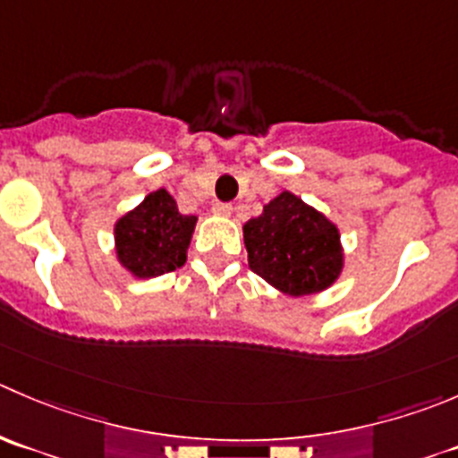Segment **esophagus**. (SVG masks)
<instances>
[{
  "mask_svg": "<svg viewBox=\"0 0 458 458\" xmlns=\"http://www.w3.org/2000/svg\"><path fill=\"white\" fill-rule=\"evenodd\" d=\"M212 212L219 216H230L233 215V206H230V203H215V206H212Z\"/></svg>",
  "mask_w": 458,
  "mask_h": 458,
  "instance_id": "34e87169",
  "label": "esophagus"
}]
</instances>
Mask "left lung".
Returning <instances> with one entry per match:
<instances>
[{"label": "left lung", "instance_id": "1", "mask_svg": "<svg viewBox=\"0 0 458 458\" xmlns=\"http://www.w3.org/2000/svg\"><path fill=\"white\" fill-rule=\"evenodd\" d=\"M243 243L248 266L284 295H318L344 270L337 225L288 190L243 224Z\"/></svg>", "mask_w": 458, "mask_h": 458}]
</instances>
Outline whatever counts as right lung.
Listing matches in <instances>:
<instances>
[{
  "label": "right lung",
  "instance_id": "right-lung-1",
  "mask_svg": "<svg viewBox=\"0 0 458 458\" xmlns=\"http://www.w3.org/2000/svg\"><path fill=\"white\" fill-rule=\"evenodd\" d=\"M194 225L197 216L181 215L165 188L154 190L114 224L116 261L136 279L172 273L188 259Z\"/></svg>",
  "mask_w": 458,
  "mask_h": 458
}]
</instances>
